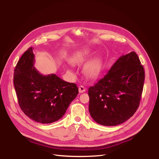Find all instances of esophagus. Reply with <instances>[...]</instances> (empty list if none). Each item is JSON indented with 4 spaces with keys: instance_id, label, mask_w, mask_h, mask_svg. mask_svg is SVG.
<instances>
[{
    "instance_id": "34e87169",
    "label": "esophagus",
    "mask_w": 159,
    "mask_h": 159,
    "mask_svg": "<svg viewBox=\"0 0 159 159\" xmlns=\"http://www.w3.org/2000/svg\"><path fill=\"white\" fill-rule=\"evenodd\" d=\"M79 91L80 93H82L86 91V88H84V86H80L79 88Z\"/></svg>"
}]
</instances>
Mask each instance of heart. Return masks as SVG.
Segmentation results:
<instances>
[{"label": "heart", "instance_id": "obj_1", "mask_svg": "<svg viewBox=\"0 0 159 159\" xmlns=\"http://www.w3.org/2000/svg\"><path fill=\"white\" fill-rule=\"evenodd\" d=\"M91 55V52L89 50L80 51L74 55L70 59V62L73 65H80L85 62ZM101 60L99 57H94L89 61L84 66V73L88 77H96L100 71Z\"/></svg>", "mask_w": 159, "mask_h": 159}]
</instances>
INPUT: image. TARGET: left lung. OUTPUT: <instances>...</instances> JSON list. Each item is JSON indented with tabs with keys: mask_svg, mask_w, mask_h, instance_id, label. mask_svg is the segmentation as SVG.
<instances>
[{
	"mask_svg": "<svg viewBox=\"0 0 159 159\" xmlns=\"http://www.w3.org/2000/svg\"><path fill=\"white\" fill-rule=\"evenodd\" d=\"M144 70L135 52L121 56L107 73L88 89L92 118L104 126L123 123L138 109Z\"/></svg>",
	"mask_w": 159,
	"mask_h": 159,
	"instance_id": "8db88e82",
	"label": "left lung"
}]
</instances>
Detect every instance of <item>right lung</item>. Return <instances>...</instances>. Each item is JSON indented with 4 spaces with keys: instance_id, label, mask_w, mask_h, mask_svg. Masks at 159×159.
Returning <instances> with one entry per match:
<instances>
[{
    "instance_id": "right-lung-1",
    "label": "right lung",
    "mask_w": 159,
    "mask_h": 159,
    "mask_svg": "<svg viewBox=\"0 0 159 159\" xmlns=\"http://www.w3.org/2000/svg\"><path fill=\"white\" fill-rule=\"evenodd\" d=\"M34 48H29L18 61L13 83L18 104L29 118L41 123L61 119L79 93L75 84L55 74L43 75L34 67Z\"/></svg>"
}]
</instances>
